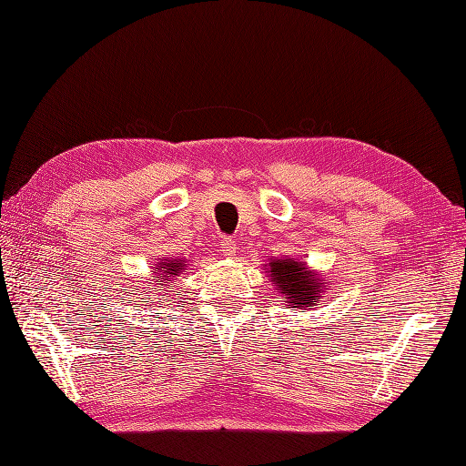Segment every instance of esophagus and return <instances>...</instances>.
<instances>
[{
    "label": "esophagus",
    "instance_id": "esophagus-1",
    "mask_svg": "<svg viewBox=\"0 0 466 466\" xmlns=\"http://www.w3.org/2000/svg\"><path fill=\"white\" fill-rule=\"evenodd\" d=\"M220 252H222V256H228V258H232V256H236V242L232 240V238H222L220 240Z\"/></svg>",
    "mask_w": 466,
    "mask_h": 466
}]
</instances>
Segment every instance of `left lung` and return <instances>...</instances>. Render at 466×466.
<instances>
[{"mask_svg": "<svg viewBox=\"0 0 466 466\" xmlns=\"http://www.w3.org/2000/svg\"><path fill=\"white\" fill-rule=\"evenodd\" d=\"M268 276L276 283L278 291L285 297V303L291 311H307L313 309L319 299H323L325 289H329L330 281L323 279L319 271L309 269L305 261H297L293 258L271 259L268 264Z\"/></svg>", "mask_w": 466, "mask_h": 466, "instance_id": "obj_1", "label": "left lung"}]
</instances>
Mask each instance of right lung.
<instances>
[{
    "label": "right lung",
    "mask_w": 466,
    "mask_h": 466,
    "mask_svg": "<svg viewBox=\"0 0 466 466\" xmlns=\"http://www.w3.org/2000/svg\"><path fill=\"white\" fill-rule=\"evenodd\" d=\"M185 268H187V264L183 259H178V261L177 259H165V261H161V264H157V268H155V273H159L157 281H163V283H157V285H163V288H167V283L173 281V278H177ZM169 288H171V285H169Z\"/></svg>",
    "instance_id": "add662e5"
}]
</instances>
